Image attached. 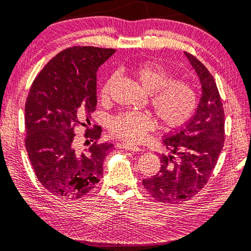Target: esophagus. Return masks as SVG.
<instances>
[{
  "instance_id": "34e87169",
  "label": "esophagus",
  "mask_w": 251,
  "mask_h": 251,
  "mask_svg": "<svg viewBox=\"0 0 251 251\" xmlns=\"http://www.w3.org/2000/svg\"><path fill=\"white\" fill-rule=\"evenodd\" d=\"M120 147L122 148V149L132 151V152H140V151H142L141 148L133 146V145H129V143H122V145H120Z\"/></svg>"
}]
</instances>
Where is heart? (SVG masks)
<instances>
[{
  "label": "heart",
  "mask_w": 251,
  "mask_h": 251,
  "mask_svg": "<svg viewBox=\"0 0 251 251\" xmlns=\"http://www.w3.org/2000/svg\"><path fill=\"white\" fill-rule=\"evenodd\" d=\"M135 79L146 92L151 93V105L166 129L183 126L194 114L197 106V93L187 81L171 80L170 73L155 63H141L133 69ZM113 77L105 82L101 97L105 98ZM155 126L149 113L126 111L111 119L110 131L116 137L130 143L141 141L148 131Z\"/></svg>",
  "instance_id": "b5f03b06"
}]
</instances>
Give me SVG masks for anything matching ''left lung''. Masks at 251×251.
<instances>
[{
	"mask_svg": "<svg viewBox=\"0 0 251 251\" xmlns=\"http://www.w3.org/2000/svg\"><path fill=\"white\" fill-rule=\"evenodd\" d=\"M184 55L201 85L198 106L186 126L164 137L170 154L160 158L159 174L142 181L164 203L182 202L198 194L210 178L225 141V112L216 82L198 59L187 52Z\"/></svg>",
	"mask_w": 251,
	"mask_h": 251,
	"instance_id": "1",
	"label": "left lung"
}]
</instances>
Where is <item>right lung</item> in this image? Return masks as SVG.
Masks as SVG:
<instances>
[{
	"label": "right lung",
	"instance_id": "add662e5",
	"mask_svg": "<svg viewBox=\"0 0 251 251\" xmlns=\"http://www.w3.org/2000/svg\"><path fill=\"white\" fill-rule=\"evenodd\" d=\"M116 50L73 47L56 54L33 81L25 103V147L39 181L59 198L79 199L100 181L112 145L97 143L102 129H87L94 143L81 151L73 128H89L97 105V71Z\"/></svg>",
	"mask_w": 251,
	"mask_h": 251
}]
</instances>
